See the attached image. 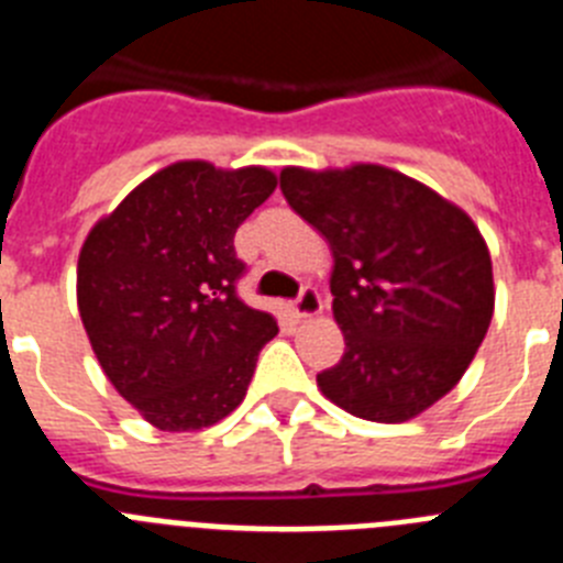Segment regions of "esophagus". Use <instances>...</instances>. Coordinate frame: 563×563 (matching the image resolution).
<instances>
[{"instance_id":"esophagus-1","label":"esophagus","mask_w":563,"mask_h":563,"mask_svg":"<svg viewBox=\"0 0 563 563\" xmlns=\"http://www.w3.org/2000/svg\"><path fill=\"white\" fill-rule=\"evenodd\" d=\"M321 307L324 305H321V296H318L316 287H305V290H301V296H298L296 301L290 305V312L296 318H312L321 312Z\"/></svg>"}]
</instances>
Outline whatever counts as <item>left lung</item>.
Here are the masks:
<instances>
[{
    "instance_id": "left-lung-1",
    "label": "left lung",
    "mask_w": 563,
    "mask_h": 563,
    "mask_svg": "<svg viewBox=\"0 0 563 563\" xmlns=\"http://www.w3.org/2000/svg\"><path fill=\"white\" fill-rule=\"evenodd\" d=\"M282 194L330 242L341 363L327 400L372 422H406L454 389L494 318V265L474 220L415 177L352 163L282 168Z\"/></svg>"
}]
</instances>
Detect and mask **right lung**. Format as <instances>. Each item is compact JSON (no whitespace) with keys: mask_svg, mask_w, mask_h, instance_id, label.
Masks as SVG:
<instances>
[{"mask_svg":"<svg viewBox=\"0 0 563 563\" xmlns=\"http://www.w3.org/2000/svg\"><path fill=\"white\" fill-rule=\"evenodd\" d=\"M273 191L265 166L177 161L84 239L76 296L89 346L154 429H208L245 400L278 324L236 296L233 233Z\"/></svg>","mask_w":563,"mask_h":563,"instance_id":"1","label":"right lung"}]
</instances>
